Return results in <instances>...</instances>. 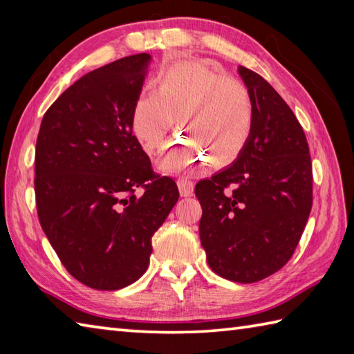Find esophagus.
Wrapping results in <instances>:
<instances>
[{
  "label": "esophagus",
  "instance_id": "esophagus-1",
  "mask_svg": "<svg viewBox=\"0 0 354 354\" xmlns=\"http://www.w3.org/2000/svg\"><path fill=\"white\" fill-rule=\"evenodd\" d=\"M177 186H178V191H180V196L182 197H191L192 192H194V183L191 180L187 178H178L177 180Z\"/></svg>",
  "mask_w": 354,
  "mask_h": 354
}]
</instances>
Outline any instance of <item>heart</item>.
Masks as SVG:
<instances>
[{
    "label": "heart",
    "instance_id": "1",
    "mask_svg": "<svg viewBox=\"0 0 354 354\" xmlns=\"http://www.w3.org/2000/svg\"><path fill=\"white\" fill-rule=\"evenodd\" d=\"M186 134L158 163L163 172L203 165L226 167L246 148L254 128V100L241 81L205 62H178L163 70L156 91H143L131 108V129L140 148L156 156L174 128Z\"/></svg>",
    "mask_w": 354,
    "mask_h": 354
}]
</instances>
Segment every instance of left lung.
<instances>
[{
	"instance_id": "left-lung-1",
	"label": "left lung",
	"mask_w": 354,
	"mask_h": 354,
	"mask_svg": "<svg viewBox=\"0 0 354 354\" xmlns=\"http://www.w3.org/2000/svg\"><path fill=\"white\" fill-rule=\"evenodd\" d=\"M254 100L250 139L232 167L196 186L200 241L217 275L248 284L284 268L313 203L312 158L290 106L255 71L238 68Z\"/></svg>"
}]
</instances>
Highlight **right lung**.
<instances>
[{
    "label": "right lung",
    "instance_id": "obj_1",
    "mask_svg": "<svg viewBox=\"0 0 354 354\" xmlns=\"http://www.w3.org/2000/svg\"><path fill=\"white\" fill-rule=\"evenodd\" d=\"M149 59L127 56L77 79L46 111L36 139L41 227L70 275L96 290H119L147 272L151 236L178 200L131 129Z\"/></svg>",
    "mask_w": 354,
    "mask_h": 354
}]
</instances>
